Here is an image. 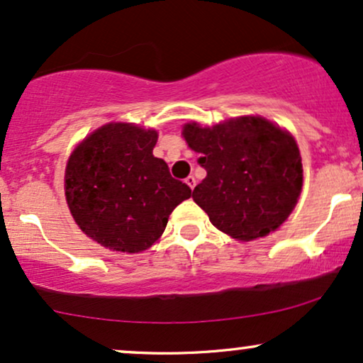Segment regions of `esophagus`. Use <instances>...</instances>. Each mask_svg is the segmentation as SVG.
Masks as SVG:
<instances>
[{"label":"esophagus","mask_w":363,"mask_h":363,"mask_svg":"<svg viewBox=\"0 0 363 363\" xmlns=\"http://www.w3.org/2000/svg\"><path fill=\"white\" fill-rule=\"evenodd\" d=\"M185 183H186V185L190 186L191 190H194V189H195V185H197V180H195V177H191V174H190L189 178H185Z\"/></svg>","instance_id":"obj_1"}]
</instances>
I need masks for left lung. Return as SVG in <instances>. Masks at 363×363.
<instances>
[{"label": "left lung", "instance_id": "8db88e82", "mask_svg": "<svg viewBox=\"0 0 363 363\" xmlns=\"http://www.w3.org/2000/svg\"><path fill=\"white\" fill-rule=\"evenodd\" d=\"M182 134L207 172L191 199L219 231L253 241L285 223L302 190L301 152L287 130L250 115L185 123Z\"/></svg>", "mask_w": 363, "mask_h": 363}]
</instances>
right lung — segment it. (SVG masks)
<instances>
[{"label":"right lung","mask_w":363,"mask_h":363,"mask_svg":"<svg viewBox=\"0 0 363 363\" xmlns=\"http://www.w3.org/2000/svg\"><path fill=\"white\" fill-rule=\"evenodd\" d=\"M157 132L112 122L88 135L66 166L67 207L98 245L122 253L151 248L191 190L152 155Z\"/></svg>","instance_id":"add662e5"}]
</instances>
